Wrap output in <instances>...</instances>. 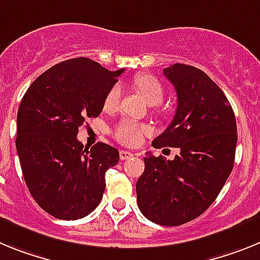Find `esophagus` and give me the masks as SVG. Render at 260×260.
Returning a JSON list of instances; mask_svg holds the SVG:
<instances>
[{
  "label": "esophagus",
  "instance_id": "esophagus-1",
  "mask_svg": "<svg viewBox=\"0 0 260 260\" xmlns=\"http://www.w3.org/2000/svg\"><path fill=\"white\" fill-rule=\"evenodd\" d=\"M119 157H120L121 161H125V159H129L131 157H133V154L131 152H127V150H120L119 152Z\"/></svg>",
  "mask_w": 260,
  "mask_h": 260
}]
</instances>
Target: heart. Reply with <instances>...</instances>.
<instances>
[{"mask_svg": "<svg viewBox=\"0 0 260 260\" xmlns=\"http://www.w3.org/2000/svg\"><path fill=\"white\" fill-rule=\"evenodd\" d=\"M133 83L136 89L143 94L149 105L154 106L162 102L165 96V87L154 76L140 74L133 80ZM119 99H120V87H111L105 96V102H103L105 110L110 111L116 108L119 105ZM146 133H149V128L144 124L133 120H124L120 124H117V127L114 131V136L119 143L124 145L135 146L141 141L143 136Z\"/></svg>", "mask_w": 260, "mask_h": 260, "instance_id": "heart-1", "label": "heart"}]
</instances>
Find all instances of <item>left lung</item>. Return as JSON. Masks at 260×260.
<instances>
[{"label":"left lung","mask_w":260,"mask_h":260,"mask_svg":"<svg viewBox=\"0 0 260 260\" xmlns=\"http://www.w3.org/2000/svg\"><path fill=\"white\" fill-rule=\"evenodd\" d=\"M164 74L175 87L178 107L152 145L180 153L173 161L146 153L137 204L152 222L178 226L204 213L224 187L234 166L237 124L224 91L204 72L174 64Z\"/></svg>","instance_id":"1"}]
</instances>
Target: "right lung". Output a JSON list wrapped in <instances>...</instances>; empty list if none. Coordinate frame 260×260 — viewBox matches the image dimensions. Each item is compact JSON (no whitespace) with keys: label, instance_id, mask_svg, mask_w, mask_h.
Instances as JSON below:
<instances>
[{"label":"right lung","instance_id":"add662e5","mask_svg":"<svg viewBox=\"0 0 260 260\" xmlns=\"http://www.w3.org/2000/svg\"><path fill=\"white\" fill-rule=\"evenodd\" d=\"M123 71L71 58L40 74L22 98L15 140L22 173L35 202L53 217L82 218L102 200L106 171L119 162V150L105 143L83 148L77 135L102 112Z\"/></svg>","mask_w":260,"mask_h":260}]
</instances>
